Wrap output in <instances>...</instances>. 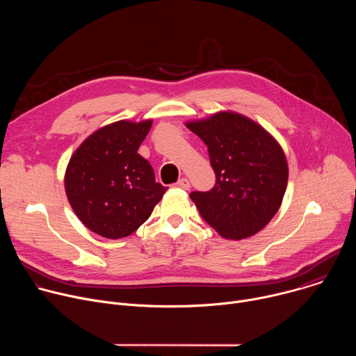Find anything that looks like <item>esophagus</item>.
Returning a JSON list of instances; mask_svg holds the SVG:
<instances>
[{
  "label": "esophagus",
  "mask_w": 356,
  "mask_h": 356,
  "mask_svg": "<svg viewBox=\"0 0 356 356\" xmlns=\"http://www.w3.org/2000/svg\"><path fill=\"white\" fill-rule=\"evenodd\" d=\"M177 187H179V188H183V190H188V188H190V181H188V179L181 177V179L177 181Z\"/></svg>",
  "instance_id": "1"
}]
</instances>
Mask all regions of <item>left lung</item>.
I'll return each instance as SVG.
<instances>
[{"label": "left lung", "mask_w": 356, "mask_h": 356, "mask_svg": "<svg viewBox=\"0 0 356 356\" xmlns=\"http://www.w3.org/2000/svg\"><path fill=\"white\" fill-rule=\"evenodd\" d=\"M186 127L209 147L216 184L193 191L200 216L227 239H243L264 229L277 213L289 168L277 140L259 124L222 111Z\"/></svg>", "instance_id": "8db88e82"}]
</instances>
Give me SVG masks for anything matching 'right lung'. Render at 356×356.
Returning <instances> with one entry per match:
<instances>
[{
  "label": "right lung",
  "instance_id": "1",
  "mask_svg": "<svg viewBox=\"0 0 356 356\" xmlns=\"http://www.w3.org/2000/svg\"><path fill=\"white\" fill-rule=\"evenodd\" d=\"M152 120L117 121L92 132L72 155L65 188L79 220L92 232L120 239L152 214L168 187L156 183L138 149Z\"/></svg>",
  "mask_w": 356,
  "mask_h": 356
}]
</instances>
